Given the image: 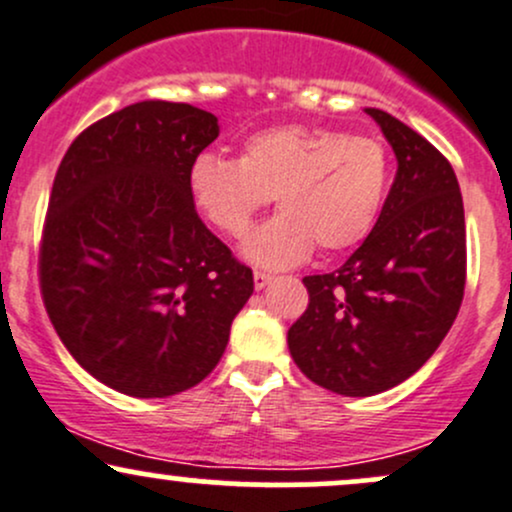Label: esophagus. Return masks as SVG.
<instances>
[{"instance_id": "34e87169", "label": "esophagus", "mask_w": 512, "mask_h": 512, "mask_svg": "<svg viewBox=\"0 0 512 512\" xmlns=\"http://www.w3.org/2000/svg\"><path fill=\"white\" fill-rule=\"evenodd\" d=\"M252 277H255V289H265V286L274 279L272 274L262 272V269H255V274H252Z\"/></svg>"}]
</instances>
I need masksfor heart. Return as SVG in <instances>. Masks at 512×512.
<instances>
[{"mask_svg": "<svg viewBox=\"0 0 512 512\" xmlns=\"http://www.w3.org/2000/svg\"><path fill=\"white\" fill-rule=\"evenodd\" d=\"M389 184L379 140L333 128L274 126L243 143L240 160L204 153L189 167V192L206 221L245 238L272 196L282 213L252 233L245 257L282 269L318 245L325 255L352 250L374 228Z\"/></svg>", "mask_w": 512, "mask_h": 512, "instance_id": "1", "label": "heart"}]
</instances>
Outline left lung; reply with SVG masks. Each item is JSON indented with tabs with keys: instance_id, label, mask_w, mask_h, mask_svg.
Wrapping results in <instances>:
<instances>
[{
	"instance_id": "obj_1",
	"label": "left lung",
	"mask_w": 512,
	"mask_h": 512,
	"mask_svg": "<svg viewBox=\"0 0 512 512\" xmlns=\"http://www.w3.org/2000/svg\"><path fill=\"white\" fill-rule=\"evenodd\" d=\"M398 170L372 233L340 269L303 277L308 308L289 352L313 384L374 396L418 372L457 318L466 284V228L457 174L430 140L367 109Z\"/></svg>"
}]
</instances>
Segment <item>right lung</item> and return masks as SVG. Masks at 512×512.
Segmentation results:
<instances>
[{"label":"right lung","instance_id":"1","mask_svg":"<svg viewBox=\"0 0 512 512\" xmlns=\"http://www.w3.org/2000/svg\"><path fill=\"white\" fill-rule=\"evenodd\" d=\"M218 119L138 101L72 140L50 192L38 279L50 323L94 379L167 398L213 372L252 269L196 213L189 167Z\"/></svg>","mask_w":512,"mask_h":512}]
</instances>
